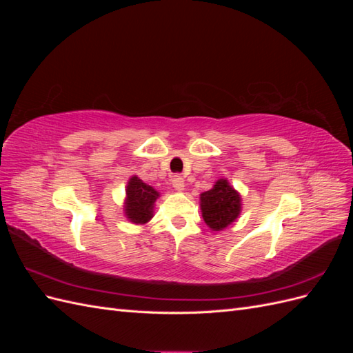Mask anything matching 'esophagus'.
<instances>
[{
	"label": "esophagus",
	"instance_id": "esophagus-1",
	"mask_svg": "<svg viewBox=\"0 0 353 353\" xmlns=\"http://www.w3.org/2000/svg\"><path fill=\"white\" fill-rule=\"evenodd\" d=\"M172 185H174L175 191H183L184 187H185V183H184V179L181 178V176H175L172 179Z\"/></svg>",
	"mask_w": 353,
	"mask_h": 353
}]
</instances>
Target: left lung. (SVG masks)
Listing matches in <instances>:
<instances>
[{"instance_id":"1","label":"left lung","mask_w":353,"mask_h":353,"mask_svg":"<svg viewBox=\"0 0 353 353\" xmlns=\"http://www.w3.org/2000/svg\"><path fill=\"white\" fill-rule=\"evenodd\" d=\"M241 194L227 178H219L213 187L200 194V210L212 231L225 230L241 213Z\"/></svg>"}]
</instances>
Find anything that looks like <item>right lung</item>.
<instances>
[{
	"label": "right lung",
	"mask_w": 353,
	"mask_h": 353,
	"mask_svg": "<svg viewBox=\"0 0 353 353\" xmlns=\"http://www.w3.org/2000/svg\"><path fill=\"white\" fill-rule=\"evenodd\" d=\"M159 197L157 190L132 175L125 188L123 213L126 219L135 225H145L154 216V203Z\"/></svg>",
	"instance_id": "obj_1"
}]
</instances>
